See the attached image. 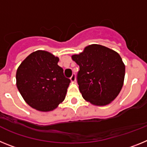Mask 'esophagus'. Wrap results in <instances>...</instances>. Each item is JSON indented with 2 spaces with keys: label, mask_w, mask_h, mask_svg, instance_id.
<instances>
[{
  "label": "esophagus",
  "mask_w": 147,
  "mask_h": 147,
  "mask_svg": "<svg viewBox=\"0 0 147 147\" xmlns=\"http://www.w3.org/2000/svg\"><path fill=\"white\" fill-rule=\"evenodd\" d=\"M70 80H71V82H74L76 81V76H75V74H73L72 76H71V77L70 78Z\"/></svg>",
  "instance_id": "1"
}]
</instances>
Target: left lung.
Wrapping results in <instances>:
<instances>
[{
	"mask_svg": "<svg viewBox=\"0 0 147 147\" xmlns=\"http://www.w3.org/2000/svg\"><path fill=\"white\" fill-rule=\"evenodd\" d=\"M71 59L80 66L77 82L85 101L105 106L118 96L124 85L125 65L116 51L92 44Z\"/></svg>",
	"mask_w": 147,
	"mask_h": 147,
	"instance_id": "obj_1",
	"label": "left lung"
}]
</instances>
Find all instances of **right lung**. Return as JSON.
I'll use <instances>...</instances> for the list:
<instances>
[{
  "mask_svg": "<svg viewBox=\"0 0 147 147\" xmlns=\"http://www.w3.org/2000/svg\"><path fill=\"white\" fill-rule=\"evenodd\" d=\"M59 60L51 53L38 50L30 54L18 67L17 88L32 108L49 112L64 101L71 80L64 76Z\"/></svg>",
  "mask_w": 147,
  "mask_h": 147,
  "instance_id": "obj_1",
  "label": "right lung"
}]
</instances>
